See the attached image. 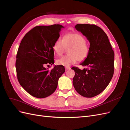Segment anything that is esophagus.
<instances>
[{
    "instance_id": "obj_1",
    "label": "esophagus",
    "mask_w": 130,
    "mask_h": 130,
    "mask_svg": "<svg viewBox=\"0 0 130 130\" xmlns=\"http://www.w3.org/2000/svg\"><path fill=\"white\" fill-rule=\"evenodd\" d=\"M65 69H66V70H67L70 69V67H65Z\"/></svg>"
}]
</instances>
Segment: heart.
I'll return each mask as SVG.
<instances>
[{
    "label": "heart",
    "instance_id": "obj_1",
    "mask_svg": "<svg viewBox=\"0 0 130 130\" xmlns=\"http://www.w3.org/2000/svg\"><path fill=\"white\" fill-rule=\"evenodd\" d=\"M53 50L57 55H61L66 48L68 55L57 59L58 65L69 67L78 61H82L87 58L89 54L90 46L86 38L81 34L76 32L67 34L62 39L58 38L54 42Z\"/></svg>",
    "mask_w": 130,
    "mask_h": 130
}]
</instances>
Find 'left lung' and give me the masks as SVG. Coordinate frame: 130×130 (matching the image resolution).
Wrapping results in <instances>:
<instances>
[{
    "mask_svg": "<svg viewBox=\"0 0 130 130\" xmlns=\"http://www.w3.org/2000/svg\"><path fill=\"white\" fill-rule=\"evenodd\" d=\"M75 27L89 41L90 51L87 58L80 64L87 68H72L75 73L73 84L81 95L92 98L103 92L111 81L114 73L115 53L107 35L100 27L78 24Z\"/></svg>",
    "mask_w": 130,
    "mask_h": 130,
    "instance_id": "1",
    "label": "left lung"
}]
</instances>
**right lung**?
Instances as JSON below:
<instances>
[{
    "mask_svg": "<svg viewBox=\"0 0 130 130\" xmlns=\"http://www.w3.org/2000/svg\"><path fill=\"white\" fill-rule=\"evenodd\" d=\"M63 27L60 24L36 26L26 34L19 45L15 61L17 78L34 97L44 98L52 94L65 72L61 65L50 70L44 67L46 64H54L53 45Z\"/></svg>",
    "mask_w": 130,
    "mask_h": 130,
    "instance_id": "obj_1",
    "label": "right lung"
}]
</instances>
